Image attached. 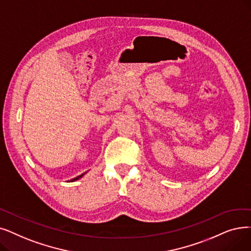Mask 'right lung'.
Masks as SVG:
<instances>
[{"mask_svg":"<svg viewBox=\"0 0 251 251\" xmlns=\"http://www.w3.org/2000/svg\"><path fill=\"white\" fill-rule=\"evenodd\" d=\"M84 174H86V172H85V173H82V174H81V176H77V177H75V178L71 179L70 181H75V180H78V179H80V178H81V177H82V176H84Z\"/></svg>","mask_w":251,"mask_h":251,"instance_id":"1","label":"right lung"}]
</instances>
